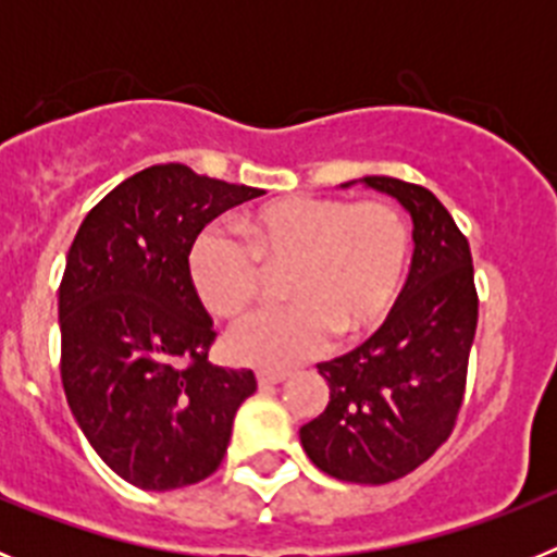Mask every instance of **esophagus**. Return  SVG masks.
<instances>
[{"mask_svg": "<svg viewBox=\"0 0 557 557\" xmlns=\"http://www.w3.org/2000/svg\"><path fill=\"white\" fill-rule=\"evenodd\" d=\"M287 376V371H259L256 373V382H259V387H273L278 385V382H284Z\"/></svg>", "mask_w": 557, "mask_h": 557, "instance_id": "esophagus-1", "label": "esophagus"}]
</instances>
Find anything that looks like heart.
<instances>
[{
    "label": "heart",
    "mask_w": 557,
    "mask_h": 557,
    "mask_svg": "<svg viewBox=\"0 0 557 557\" xmlns=\"http://www.w3.org/2000/svg\"><path fill=\"white\" fill-rule=\"evenodd\" d=\"M243 239L220 225L200 231L186 256L200 304L239 318L259 298L264 273H284V307L259 309L228 334L243 366L293 368L387 321L405 293L412 259L407 218L387 200L295 195L248 211Z\"/></svg>",
    "instance_id": "obj_1"
}]
</instances>
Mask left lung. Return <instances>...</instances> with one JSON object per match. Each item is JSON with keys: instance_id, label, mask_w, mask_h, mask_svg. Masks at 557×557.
I'll return each mask as SVG.
<instances>
[{"instance_id": "left-lung-1", "label": "left lung", "mask_w": 557, "mask_h": 557, "mask_svg": "<svg viewBox=\"0 0 557 557\" xmlns=\"http://www.w3.org/2000/svg\"><path fill=\"white\" fill-rule=\"evenodd\" d=\"M362 181L412 214V268L379 332L318 366L329 382V405L301 426V444L329 476L385 485L449 441L466 398L480 298L469 239L446 206L407 181Z\"/></svg>"}]
</instances>
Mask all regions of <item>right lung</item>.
Segmentation results:
<instances>
[{"label": "right lung", "mask_w": 557, "mask_h": 557, "mask_svg": "<svg viewBox=\"0 0 557 557\" xmlns=\"http://www.w3.org/2000/svg\"><path fill=\"white\" fill-rule=\"evenodd\" d=\"M256 186L156 164L88 211L58 289L61 379L97 455L145 491L186 488L220 469L253 371L211 366L218 337L186 256L206 223Z\"/></svg>", "instance_id": "add662e5"}]
</instances>
